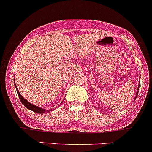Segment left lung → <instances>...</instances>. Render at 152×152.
<instances>
[{
    "label": "left lung",
    "mask_w": 152,
    "mask_h": 152,
    "mask_svg": "<svg viewBox=\"0 0 152 152\" xmlns=\"http://www.w3.org/2000/svg\"><path fill=\"white\" fill-rule=\"evenodd\" d=\"M139 86H138V88H137V91L136 96H135V100L136 99V98H137V94H138V91H139Z\"/></svg>",
    "instance_id": "8db88e82"
}]
</instances>
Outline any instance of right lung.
<instances>
[{
  "label": "right lung",
  "instance_id": "add662e5",
  "mask_svg": "<svg viewBox=\"0 0 152 152\" xmlns=\"http://www.w3.org/2000/svg\"><path fill=\"white\" fill-rule=\"evenodd\" d=\"M15 81V80H14ZM15 87H16V89H17V94H18L19 96V99H20L21 103L23 104V105L25 106L26 107L28 108V110H32V111L35 112H37V113H39V114H43V113H46V112H51L52 110V109H50V110H45V109H43V108L40 107H38V106H35L33 105V104H31V102H29L28 100H26L25 98H23L21 95L19 93L18 88H17V86H16V84H15Z\"/></svg>",
  "mask_w": 152,
  "mask_h": 152
}]
</instances>
